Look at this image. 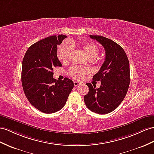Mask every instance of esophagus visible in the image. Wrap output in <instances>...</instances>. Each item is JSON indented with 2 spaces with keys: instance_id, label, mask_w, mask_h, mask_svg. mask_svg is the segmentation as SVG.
<instances>
[{
  "instance_id": "esophagus-1",
  "label": "esophagus",
  "mask_w": 154,
  "mask_h": 154,
  "mask_svg": "<svg viewBox=\"0 0 154 154\" xmlns=\"http://www.w3.org/2000/svg\"><path fill=\"white\" fill-rule=\"evenodd\" d=\"M73 84H74V86H79L80 85H81V83L79 82H77V81H74V82H73Z\"/></svg>"
}]
</instances>
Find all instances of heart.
<instances>
[{
  "mask_svg": "<svg viewBox=\"0 0 154 154\" xmlns=\"http://www.w3.org/2000/svg\"><path fill=\"white\" fill-rule=\"evenodd\" d=\"M85 54L89 58L96 57L99 53V48L94 43H86L82 45ZM72 51V46L69 43H64L58 47L57 54L58 58L62 62L68 61ZM90 70L87 68H82L79 67H73L69 71L70 75L75 79H82L85 75L88 73Z\"/></svg>",
  "mask_w": 154,
  "mask_h": 154,
  "instance_id": "heart-1",
  "label": "heart"
}]
</instances>
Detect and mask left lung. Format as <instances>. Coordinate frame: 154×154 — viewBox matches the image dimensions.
Listing matches in <instances>:
<instances>
[{
    "label": "left lung",
    "mask_w": 154,
    "mask_h": 154,
    "mask_svg": "<svg viewBox=\"0 0 154 154\" xmlns=\"http://www.w3.org/2000/svg\"><path fill=\"white\" fill-rule=\"evenodd\" d=\"M104 47L105 58L93 80L100 81L99 88L87 83L89 92L84 97L86 106L100 115L113 111L124 100L130 82L129 62L122 47L107 38L90 35Z\"/></svg>",
    "instance_id": "left-lung-1"
}]
</instances>
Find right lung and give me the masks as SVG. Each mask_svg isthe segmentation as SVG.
Returning a JSON list of instances; mask_svg holds the SVG:
<instances>
[{"mask_svg": "<svg viewBox=\"0 0 154 154\" xmlns=\"http://www.w3.org/2000/svg\"><path fill=\"white\" fill-rule=\"evenodd\" d=\"M66 37L51 36L37 42L26 51L23 60V91L31 105L46 114L60 111L74 86L67 77L63 81L53 78V68L62 66L57 55V45Z\"/></svg>", "mask_w": 154, "mask_h": 154, "instance_id": "1", "label": "right lung"}]
</instances>
